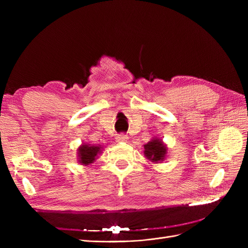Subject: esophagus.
I'll list each match as a JSON object with an SVG mask.
<instances>
[{"mask_svg": "<svg viewBox=\"0 0 248 248\" xmlns=\"http://www.w3.org/2000/svg\"><path fill=\"white\" fill-rule=\"evenodd\" d=\"M116 140H117L118 142H126L127 140H128V137L125 136V134H123V133H121L116 138Z\"/></svg>", "mask_w": 248, "mask_h": 248, "instance_id": "1", "label": "esophagus"}]
</instances>
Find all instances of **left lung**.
Returning <instances> with one entry per match:
<instances>
[{"label": "left lung", "instance_id": "obj_1", "mask_svg": "<svg viewBox=\"0 0 248 248\" xmlns=\"http://www.w3.org/2000/svg\"><path fill=\"white\" fill-rule=\"evenodd\" d=\"M144 154L147 157V159L151 160L152 162L157 163L163 161L167 157L168 148L159 139L150 140L148 144L144 145Z\"/></svg>", "mask_w": 248, "mask_h": 248}]
</instances>
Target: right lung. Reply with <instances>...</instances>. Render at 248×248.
Instances as JSON below:
<instances>
[{
    "label": "right lung",
    "mask_w": 248,
    "mask_h": 248,
    "mask_svg": "<svg viewBox=\"0 0 248 248\" xmlns=\"http://www.w3.org/2000/svg\"><path fill=\"white\" fill-rule=\"evenodd\" d=\"M101 152V146H91V145H81L78 149V161L82 166H88L93 163L97 155Z\"/></svg>",
    "instance_id": "right-lung-1"
}]
</instances>
